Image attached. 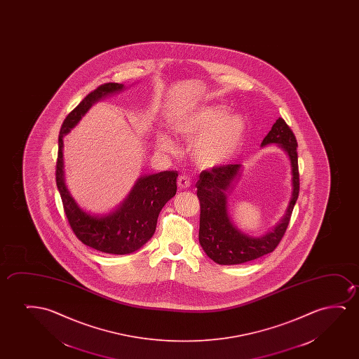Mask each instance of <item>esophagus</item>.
<instances>
[{
    "mask_svg": "<svg viewBox=\"0 0 359 359\" xmlns=\"http://www.w3.org/2000/svg\"><path fill=\"white\" fill-rule=\"evenodd\" d=\"M190 185H191V180L187 175H182L177 179V187L180 190H185L187 187H190Z\"/></svg>",
    "mask_w": 359,
    "mask_h": 359,
    "instance_id": "obj_1",
    "label": "esophagus"
}]
</instances>
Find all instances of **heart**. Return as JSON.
<instances>
[{"label": "heart", "instance_id": "obj_1", "mask_svg": "<svg viewBox=\"0 0 359 359\" xmlns=\"http://www.w3.org/2000/svg\"><path fill=\"white\" fill-rule=\"evenodd\" d=\"M226 108L222 105H212L197 109L187 116L174 123V131L184 141H192V156L203 167H215L229 161L241 146L245 123L239 115H226ZM159 151L172 153L177 146L167 135H159L157 138Z\"/></svg>", "mask_w": 359, "mask_h": 359}]
</instances>
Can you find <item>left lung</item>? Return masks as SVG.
Here are the masks:
<instances>
[{"label": "left lung", "mask_w": 359, "mask_h": 359, "mask_svg": "<svg viewBox=\"0 0 359 359\" xmlns=\"http://www.w3.org/2000/svg\"><path fill=\"white\" fill-rule=\"evenodd\" d=\"M277 143L285 149L292 165L293 194L285 218L273 231L260 238L246 236L231 224L226 210V191L239 177L241 164H226L202 170L196 182L200 200L198 241L207 256L219 265H239L267 255L280 244L290 224V216L299 195V169L297 138L285 120L278 118L261 146Z\"/></svg>", "instance_id": "left-lung-1"}]
</instances>
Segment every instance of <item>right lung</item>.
Instances as JSON below:
<instances>
[{"instance_id":"1","label":"right lung","mask_w":359,"mask_h":359,"mask_svg":"<svg viewBox=\"0 0 359 359\" xmlns=\"http://www.w3.org/2000/svg\"><path fill=\"white\" fill-rule=\"evenodd\" d=\"M121 89H123V84H102L66 116L60 130L55 172L65 215L74 236L89 248L114 255H126L142 248L156 231L158 216L163 206L177 194V172L165 170L146 175L138 179L133 191L116 211L108 216L93 217L77 206L66 189L62 172V137L77 125L94 103Z\"/></svg>"}]
</instances>
